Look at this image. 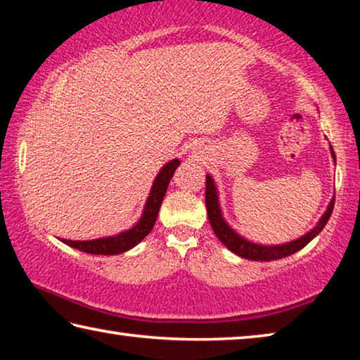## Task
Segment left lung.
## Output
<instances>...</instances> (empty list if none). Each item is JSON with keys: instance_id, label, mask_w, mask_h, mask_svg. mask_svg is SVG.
Instances as JSON below:
<instances>
[{"instance_id": "1", "label": "left lung", "mask_w": 360, "mask_h": 360, "mask_svg": "<svg viewBox=\"0 0 360 360\" xmlns=\"http://www.w3.org/2000/svg\"><path fill=\"white\" fill-rule=\"evenodd\" d=\"M330 154L335 162V152L332 149V146H330ZM205 202H206V211H208V219H210L211 227L214 230L219 241H221L225 248L230 249L231 252L240 255L243 259L270 262V260H278V259H283V257H288V255L295 254L297 251H300L302 248L307 246L313 238H316V236L321 233V230L326 227L328 219H330L333 205H335V197L330 200V203H328L324 214L321 216L319 222L316 224L308 233H304L303 236H300V238H297L294 241L283 243V245H270V246L249 241L248 238H245V236H241L238 231L230 227L222 214L216 182L210 174H206Z\"/></svg>"}]
</instances>
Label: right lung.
Segmentation results:
<instances>
[{
  "label": "right lung",
  "instance_id": "obj_1",
  "mask_svg": "<svg viewBox=\"0 0 360 360\" xmlns=\"http://www.w3.org/2000/svg\"><path fill=\"white\" fill-rule=\"evenodd\" d=\"M181 160L173 158L168 163L162 167L160 172L155 176L154 182H152L149 197L146 200L143 214L139 217V221L130 227L129 230L120 231L117 235L105 236V238H96V240H87V241H72V240H60L65 245H68L79 251L95 254V255H117L125 251H130L131 248H135L138 243H141L146 236L149 235V231L154 227L157 221L158 211L165 197L167 188L169 184V179L173 178L176 168L179 167Z\"/></svg>",
  "mask_w": 360,
  "mask_h": 360
}]
</instances>
